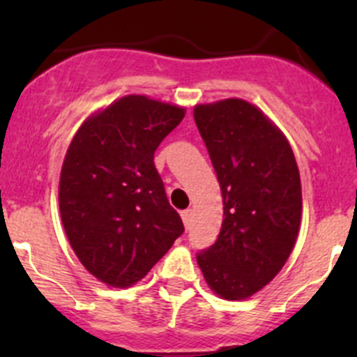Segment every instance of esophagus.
<instances>
[{"label":"esophagus","instance_id":"34e87169","mask_svg":"<svg viewBox=\"0 0 357 357\" xmlns=\"http://www.w3.org/2000/svg\"><path fill=\"white\" fill-rule=\"evenodd\" d=\"M181 219L183 222H185V226L188 228L190 225H192V219H193V211L192 208H186V211L181 212Z\"/></svg>","mask_w":357,"mask_h":357}]
</instances>
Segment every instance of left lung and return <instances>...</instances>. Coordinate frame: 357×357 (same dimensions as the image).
<instances>
[{"mask_svg": "<svg viewBox=\"0 0 357 357\" xmlns=\"http://www.w3.org/2000/svg\"><path fill=\"white\" fill-rule=\"evenodd\" d=\"M193 117L222 193V226L197 255L219 297L242 301L285 266L301 228L302 190L285 135L240 98L197 105Z\"/></svg>", "mask_w": 357, "mask_h": 357, "instance_id": "obj_1", "label": "left lung"}]
</instances>
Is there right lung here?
Returning a JSON list of instances; mask_svg holds the SVG:
<instances>
[{
    "label": "right lung",
    "instance_id": "add662e5",
    "mask_svg": "<svg viewBox=\"0 0 357 357\" xmlns=\"http://www.w3.org/2000/svg\"><path fill=\"white\" fill-rule=\"evenodd\" d=\"M185 109L122 96L86 119L68 145L59 186L60 215L81 264L100 282L128 289L183 235L153 153Z\"/></svg>",
    "mask_w": 357,
    "mask_h": 357
}]
</instances>
